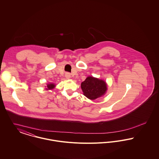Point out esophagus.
Listing matches in <instances>:
<instances>
[{
	"instance_id": "obj_1",
	"label": "esophagus",
	"mask_w": 159,
	"mask_h": 159,
	"mask_svg": "<svg viewBox=\"0 0 159 159\" xmlns=\"http://www.w3.org/2000/svg\"><path fill=\"white\" fill-rule=\"evenodd\" d=\"M65 77H66V79H70V77H71V74L69 72H66L65 74Z\"/></svg>"
}]
</instances>
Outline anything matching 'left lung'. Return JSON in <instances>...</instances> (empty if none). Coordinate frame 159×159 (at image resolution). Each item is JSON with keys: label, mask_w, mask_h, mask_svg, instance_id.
Returning <instances> with one entry per match:
<instances>
[{"label": "left lung", "mask_w": 159, "mask_h": 159, "mask_svg": "<svg viewBox=\"0 0 159 159\" xmlns=\"http://www.w3.org/2000/svg\"><path fill=\"white\" fill-rule=\"evenodd\" d=\"M81 88L84 94L88 99L93 100L105 94L107 85L102 80L89 76L81 84Z\"/></svg>", "instance_id": "obj_1"}]
</instances>
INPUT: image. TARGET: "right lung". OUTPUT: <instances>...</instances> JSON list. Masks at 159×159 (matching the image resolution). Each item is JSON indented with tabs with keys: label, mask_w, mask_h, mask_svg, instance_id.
I'll use <instances>...</instances> for the list:
<instances>
[{
	"label": "right lung",
	"mask_w": 159,
	"mask_h": 159,
	"mask_svg": "<svg viewBox=\"0 0 159 159\" xmlns=\"http://www.w3.org/2000/svg\"><path fill=\"white\" fill-rule=\"evenodd\" d=\"M55 87V85L53 84H48L47 85V89H52V88H54Z\"/></svg>",
	"instance_id": "1"
}]
</instances>
